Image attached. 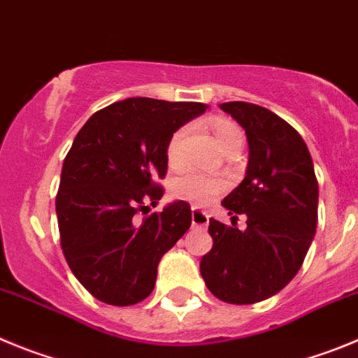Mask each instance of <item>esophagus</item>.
<instances>
[{"label": "esophagus", "instance_id": "obj_1", "mask_svg": "<svg viewBox=\"0 0 358 358\" xmlns=\"http://www.w3.org/2000/svg\"><path fill=\"white\" fill-rule=\"evenodd\" d=\"M191 217H192V227L194 228H205L208 224V215L203 210H199L198 207H192Z\"/></svg>", "mask_w": 358, "mask_h": 358}]
</instances>
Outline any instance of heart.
<instances>
[{
    "instance_id": "b5f03b06",
    "label": "heart",
    "mask_w": 358,
    "mask_h": 358,
    "mask_svg": "<svg viewBox=\"0 0 358 358\" xmlns=\"http://www.w3.org/2000/svg\"><path fill=\"white\" fill-rule=\"evenodd\" d=\"M210 128L214 131L217 144L224 151L235 144H243L244 134L234 121L224 117H214L210 121ZM187 137L189 130L187 128H178L175 134L169 137L166 144V160L169 167L180 169L187 162ZM228 189V180L221 176H210L205 173L183 171L171 182V194L175 198L191 201L194 205H208L214 201L219 194H223Z\"/></svg>"
}]
</instances>
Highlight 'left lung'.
Returning <instances> with one entry per match:
<instances>
[{
	"instance_id": "left-lung-1",
	"label": "left lung",
	"mask_w": 358,
	"mask_h": 358,
	"mask_svg": "<svg viewBox=\"0 0 358 358\" xmlns=\"http://www.w3.org/2000/svg\"><path fill=\"white\" fill-rule=\"evenodd\" d=\"M221 110L244 128L246 178L221 201L246 215L248 228L210 219L214 246L201 259L205 285L227 303L250 305L282 291L299 271L317 224V178L301 135L255 103L228 101Z\"/></svg>"
}]
</instances>
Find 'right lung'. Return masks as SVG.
Instances as JSON below:
<instances>
[{"label": "right lung", "instance_id": "obj_1", "mask_svg": "<svg viewBox=\"0 0 358 358\" xmlns=\"http://www.w3.org/2000/svg\"><path fill=\"white\" fill-rule=\"evenodd\" d=\"M208 105L128 98L89 117L64 159L57 192L60 246L73 275L103 303L127 307L155 287L166 251L191 227L185 201L143 222L162 198L166 144Z\"/></svg>", "mask_w": 358, "mask_h": 358}]
</instances>
